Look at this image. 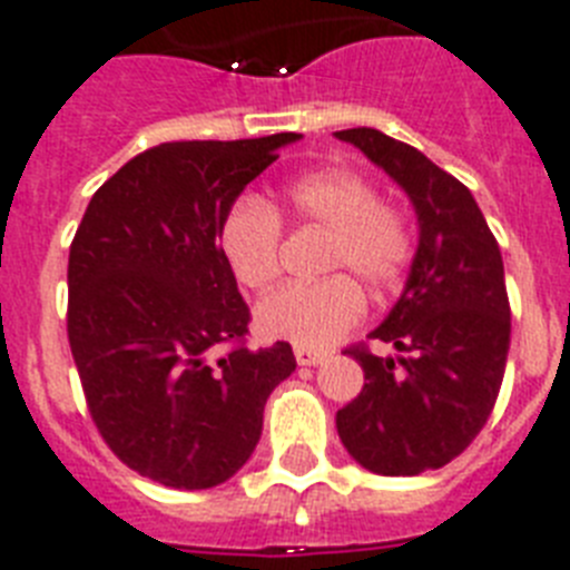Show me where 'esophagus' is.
<instances>
[{"label": "esophagus", "instance_id": "esophagus-1", "mask_svg": "<svg viewBox=\"0 0 570 570\" xmlns=\"http://www.w3.org/2000/svg\"><path fill=\"white\" fill-rule=\"evenodd\" d=\"M325 357H327V351L307 348V345H295V360H298V365H318Z\"/></svg>", "mask_w": 570, "mask_h": 570}]
</instances>
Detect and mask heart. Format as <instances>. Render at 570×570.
Here are the masks:
<instances>
[{
	"label": "heart",
	"mask_w": 570,
	"mask_h": 570,
	"mask_svg": "<svg viewBox=\"0 0 570 570\" xmlns=\"http://www.w3.org/2000/svg\"><path fill=\"white\" fill-rule=\"evenodd\" d=\"M281 216L327 230L318 269L345 275L266 295L257 304V327L275 340L327 345L363 318L365 301L352 276L372 293H390L413 263L415 237L404 210L381 202L377 187L357 169L322 166L286 180L277 207L243 198L222 222V257L248 289H266L281 272Z\"/></svg>",
	"instance_id": "obj_1"
}]
</instances>
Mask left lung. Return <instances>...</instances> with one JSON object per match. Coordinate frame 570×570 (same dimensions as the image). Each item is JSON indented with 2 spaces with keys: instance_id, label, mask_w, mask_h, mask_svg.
<instances>
[{
  "instance_id": "1",
  "label": "left lung",
  "mask_w": 570,
  "mask_h": 570,
  "mask_svg": "<svg viewBox=\"0 0 570 570\" xmlns=\"http://www.w3.org/2000/svg\"><path fill=\"white\" fill-rule=\"evenodd\" d=\"M336 137L395 178L419 216V252L392 313L368 345L345 348L363 365L360 395L336 413L342 445L383 478L442 469L492 415L510 354V298L498 239L465 184L377 128Z\"/></svg>"
}]
</instances>
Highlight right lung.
Masks as SVG:
<instances>
[{
    "mask_svg": "<svg viewBox=\"0 0 570 570\" xmlns=\"http://www.w3.org/2000/svg\"><path fill=\"white\" fill-rule=\"evenodd\" d=\"M301 134L160 142L96 189L69 245L67 333L92 424L131 471L173 489L234 478L289 342L248 351V304L222 257L237 196ZM229 348L219 361L209 351Z\"/></svg>",
    "mask_w": 570,
    "mask_h": 570,
    "instance_id": "obj_1",
    "label": "right lung"
}]
</instances>
